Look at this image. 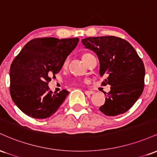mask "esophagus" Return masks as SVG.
I'll use <instances>...</instances> for the list:
<instances>
[{
    "instance_id": "esophagus-1",
    "label": "esophagus",
    "mask_w": 157,
    "mask_h": 157,
    "mask_svg": "<svg viewBox=\"0 0 157 157\" xmlns=\"http://www.w3.org/2000/svg\"><path fill=\"white\" fill-rule=\"evenodd\" d=\"M94 93V91H90V90H86V91H85V94H93Z\"/></svg>"
}]
</instances>
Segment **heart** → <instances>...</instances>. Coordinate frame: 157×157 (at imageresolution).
Segmentation results:
<instances>
[{
	"label": "heart",
	"mask_w": 157,
	"mask_h": 157,
	"mask_svg": "<svg viewBox=\"0 0 157 157\" xmlns=\"http://www.w3.org/2000/svg\"><path fill=\"white\" fill-rule=\"evenodd\" d=\"M91 54H90V53H83V54H82V60H84V62H86V60H87V59H88V57H90V56H91ZM66 64H67V60L65 61L64 66H66Z\"/></svg>",
	"instance_id": "heart-1"
}]
</instances>
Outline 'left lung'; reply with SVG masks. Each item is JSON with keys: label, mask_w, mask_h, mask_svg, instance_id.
Masks as SVG:
<instances>
[{"label": "left lung", "mask_w": 157, "mask_h": 157, "mask_svg": "<svg viewBox=\"0 0 157 157\" xmlns=\"http://www.w3.org/2000/svg\"><path fill=\"white\" fill-rule=\"evenodd\" d=\"M81 41L98 57L100 77H106L102 84L111 86L105 103L99 109L110 117L125 113L143 91L145 66L142 59L127 40L115 36L86 37Z\"/></svg>", "instance_id": "1"}]
</instances>
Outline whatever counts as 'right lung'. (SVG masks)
Instances as JSON below:
<instances>
[{"label": "right lung", "mask_w": 157, "mask_h": 157, "mask_svg": "<svg viewBox=\"0 0 157 157\" xmlns=\"http://www.w3.org/2000/svg\"><path fill=\"white\" fill-rule=\"evenodd\" d=\"M79 38H35L29 41L10 66V94L23 113L35 119L53 115L68 96L52 93L48 84L62 68Z\"/></svg>", "instance_id": "right-lung-1"}]
</instances>
